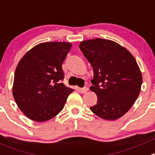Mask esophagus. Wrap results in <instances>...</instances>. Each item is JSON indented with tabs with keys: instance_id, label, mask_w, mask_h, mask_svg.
Returning a JSON list of instances; mask_svg holds the SVG:
<instances>
[{
	"instance_id": "34e87169",
	"label": "esophagus",
	"mask_w": 155,
	"mask_h": 155,
	"mask_svg": "<svg viewBox=\"0 0 155 155\" xmlns=\"http://www.w3.org/2000/svg\"><path fill=\"white\" fill-rule=\"evenodd\" d=\"M79 91H80L82 94H84V93H86L87 91H88V88H87V87H83V88H79Z\"/></svg>"
}]
</instances>
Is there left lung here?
Returning <instances> with one entry per match:
<instances>
[{"label": "left lung", "instance_id": "obj_1", "mask_svg": "<svg viewBox=\"0 0 155 155\" xmlns=\"http://www.w3.org/2000/svg\"><path fill=\"white\" fill-rule=\"evenodd\" d=\"M81 51L94 70L90 90L97 96L91 110L105 120L124 115L140 92L142 74L135 58L126 49L110 40L83 41Z\"/></svg>", "mask_w": 155, "mask_h": 155}]
</instances>
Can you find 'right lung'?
Listing matches in <instances>:
<instances>
[{
  "instance_id": "add662e5",
  "label": "right lung",
  "mask_w": 155,
  "mask_h": 155,
  "mask_svg": "<svg viewBox=\"0 0 155 155\" xmlns=\"http://www.w3.org/2000/svg\"><path fill=\"white\" fill-rule=\"evenodd\" d=\"M69 42H47L36 45L18 63L13 84V96L28 118L43 122L60 113L74 90L61 81L62 64L70 51Z\"/></svg>"
}]
</instances>
